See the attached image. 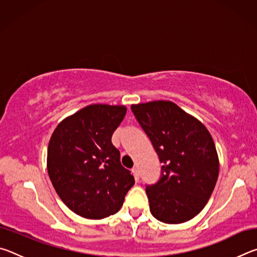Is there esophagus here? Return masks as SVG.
<instances>
[{"label":"esophagus","instance_id":"1","mask_svg":"<svg viewBox=\"0 0 257 257\" xmlns=\"http://www.w3.org/2000/svg\"><path fill=\"white\" fill-rule=\"evenodd\" d=\"M132 172L134 173L135 179L138 180V179H139V171H138V169H137V168H133V169H132Z\"/></svg>","mask_w":257,"mask_h":257}]
</instances>
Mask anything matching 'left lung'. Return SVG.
<instances>
[{
  "mask_svg": "<svg viewBox=\"0 0 257 257\" xmlns=\"http://www.w3.org/2000/svg\"><path fill=\"white\" fill-rule=\"evenodd\" d=\"M132 111L162 163L159 181L146 186L150 210L169 224L196 216L219 177V158L205 125L170 101L134 104Z\"/></svg>",
  "mask_w": 257,
  "mask_h": 257,
  "instance_id": "left-lung-1",
  "label": "left lung"
}]
</instances>
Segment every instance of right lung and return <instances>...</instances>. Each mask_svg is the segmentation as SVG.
<instances>
[{
    "label": "right lung",
    "mask_w": 257,
    "mask_h": 257,
    "mask_svg": "<svg viewBox=\"0 0 257 257\" xmlns=\"http://www.w3.org/2000/svg\"><path fill=\"white\" fill-rule=\"evenodd\" d=\"M123 105L92 104L61 121L47 149V172L62 202L76 214L99 220L115 214L134 176L120 162L111 138Z\"/></svg>",
    "instance_id": "right-lung-1"
}]
</instances>
